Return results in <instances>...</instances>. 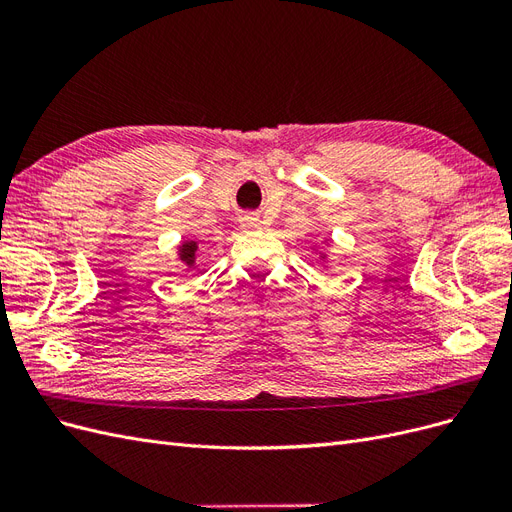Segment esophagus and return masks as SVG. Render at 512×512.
<instances>
[{"instance_id":"esophagus-1","label":"esophagus","mask_w":512,"mask_h":512,"mask_svg":"<svg viewBox=\"0 0 512 512\" xmlns=\"http://www.w3.org/2000/svg\"><path fill=\"white\" fill-rule=\"evenodd\" d=\"M241 226L247 228V230H254V228H260L262 222H260L258 215H243V218H241Z\"/></svg>"}]
</instances>
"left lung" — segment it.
<instances>
[{"instance_id":"8db88e82","label":"left lung","mask_w":512,"mask_h":512,"mask_svg":"<svg viewBox=\"0 0 512 512\" xmlns=\"http://www.w3.org/2000/svg\"><path fill=\"white\" fill-rule=\"evenodd\" d=\"M322 258H324V254H322Z\"/></svg>"}]
</instances>
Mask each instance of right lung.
I'll return each instance as SVG.
<instances>
[{
    "label": "right lung",
    "instance_id": "obj_1",
    "mask_svg": "<svg viewBox=\"0 0 512 512\" xmlns=\"http://www.w3.org/2000/svg\"><path fill=\"white\" fill-rule=\"evenodd\" d=\"M196 250H198L196 241H183L179 245V260L188 269H194V265H196Z\"/></svg>",
    "mask_w": 512,
    "mask_h": 512
}]
</instances>
